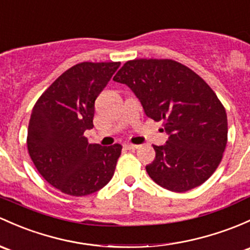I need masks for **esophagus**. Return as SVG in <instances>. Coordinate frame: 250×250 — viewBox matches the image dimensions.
Returning <instances> with one entry per match:
<instances>
[{"instance_id":"esophagus-1","label":"esophagus","mask_w":250,"mask_h":250,"mask_svg":"<svg viewBox=\"0 0 250 250\" xmlns=\"http://www.w3.org/2000/svg\"><path fill=\"white\" fill-rule=\"evenodd\" d=\"M125 148H127V149H136V148H139V145H133V144H125Z\"/></svg>"}]
</instances>
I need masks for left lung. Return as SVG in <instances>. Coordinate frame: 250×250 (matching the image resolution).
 I'll return each instance as SVG.
<instances>
[{"instance_id": "left-lung-1", "label": "left lung", "mask_w": 250, "mask_h": 250, "mask_svg": "<svg viewBox=\"0 0 250 250\" xmlns=\"http://www.w3.org/2000/svg\"><path fill=\"white\" fill-rule=\"evenodd\" d=\"M140 101L146 116L163 121L169 135L153 145L156 158L146 165L160 187L177 193L208 180L228 141V117L212 88L196 73L172 60H133L114 77Z\"/></svg>"}]
</instances>
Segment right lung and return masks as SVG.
Here are the masks:
<instances>
[{
	"label": "right lung",
	"instance_id": "right-lung-1",
	"mask_svg": "<svg viewBox=\"0 0 250 250\" xmlns=\"http://www.w3.org/2000/svg\"><path fill=\"white\" fill-rule=\"evenodd\" d=\"M120 62H83L56 79L31 114L27 148L46 182L73 196L90 195L114 176L122 146L88 144L94 102Z\"/></svg>",
	"mask_w": 250,
	"mask_h": 250
}]
</instances>
